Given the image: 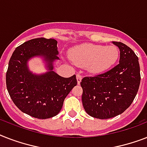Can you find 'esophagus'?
Returning a JSON list of instances; mask_svg holds the SVG:
<instances>
[{
  "mask_svg": "<svg viewBox=\"0 0 147 147\" xmlns=\"http://www.w3.org/2000/svg\"><path fill=\"white\" fill-rule=\"evenodd\" d=\"M76 78H77V82H78V84L79 85L81 82H82V76H81L80 74H77V75H76Z\"/></svg>",
  "mask_w": 147,
  "mask_h": 147,
  "instance_id": "obj_1",
  "label": "esophagus"
}]
</instances>
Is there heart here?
Masks as SVG:
<instances>
[{"label": "heart", "mask_w": 147, "mask_h": 147, "mask_svg": "<svg viewBox=\"0 0 147 147\" xmlns=\"http://www.w3.org/2000/svg\"><path fill=\"white\" fill-rule=\"evenodd\" d=\"M71 60L76 65L87 67L93 74H100L107 71L117 62L119 50L115 46L84 43L76 46L70 51Z\"/></svg>", "instance_id": "heart-1"}]
</instances>
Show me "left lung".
<instances>
[{"mask_svg": "<svg viewBox=\"0 0 147 147\" xmlns=\"http://www.w3.org/2000/svg\"><path fill=\"white\" fill-rule=\"evenodd\" d=\"M120 49L119 64L109 71L81 82L83 107L90 116L108 119L125 111L134 100L140 83L138 57L123 42H113Z\"/></svg>", "mask_w": 147, "mask_h": 147, "instance_id": "1", "label": "left lung"}]
</instances>
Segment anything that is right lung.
I'll return each mask as SVG.
<instances>
[{
	"label": "right lung",
	"mask_w": 147,
	"mask_h": 147,
	"mask_svg": "<svg viewBox=\"0 0 147 147\" xmlns=\"http://www.w3.org/2000/svg\"><path fill=\"white\" fill-rule=\"evenodd\" d=\"M57 41L36 38L16 48L8 64L6 85L14 105L22 112L38 119L50 118L61 111L65 98L77 85L76 75L63 78L53 71V62L59 59ZM45 58L49 72H31L27 62L31 57Z\"/></svg>",
	"instance_id": "obj_1"
}]
</instances>
